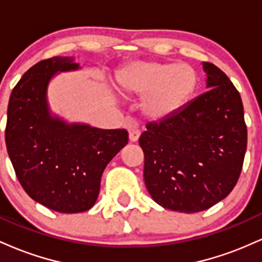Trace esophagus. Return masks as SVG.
Wrapping results in <instances>:
<instances>
[{"label":"esophagus","mask_w":262,"mask_h":262,"mask_svg":"<svg viewBox=\"0 0 262 262\" xmlns=\"http://www.w3.org/2000/svg\"><path fill=\"white\" fill-rule=\"evenodd\" d=\"M140 137V132L139 129H138V125L135 124V123H132L130 125H129V140L130 141H138Z\"/></svg>","instance_id":"obj_1"}]
</instances>
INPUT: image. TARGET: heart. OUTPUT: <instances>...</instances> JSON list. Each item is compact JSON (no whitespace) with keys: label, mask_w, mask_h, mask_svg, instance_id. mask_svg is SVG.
<instances>
[{"label":"heart","mask_w":262,"mask_h":262,"mask_svg":"<svg viewBox=\"0 0 262 262\" xmlns=\"http://www.w3.org/2000/svg\"><path fill=\"white\" fill-rule=\"evenodd\" d=\"M197 74L189 65L169 61H138L117 74V87L127 97H143L141 110L161 121L179 112L197 87Z\"/></svg>","instance_id":"b5f03b06"}]
</instances>
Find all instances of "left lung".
<instances>
[{
	"mask_svg": "<svg viewBox=\"0 0 262 262\" xmlns=\"http://www.w3.org/2000/svg\"><path fill=\"white\" fill-rule=\"evenodd\" d=\"M202 68L207 91L169 118L149 123L139 138L150 196L181 213L208 209L230 193L248 141L237 90L215 65Z\"/></svg>",
	"mask_w": 262,
	"mask_h": 262,
	"instance_id": "8db88e82",
	"label": "left lung"
}]
</instances>
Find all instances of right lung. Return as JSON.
<instances>
[{
  "label": "right lung",
  "instance_id": "add662e5",
  "mask_svg": "<svg viewBox=\"0 0 262 262\" xmlns=\"http://www.w3.org/2000/svg\"><path fill=\"white\" fill-rule=\"evenodd\" d=\"M79 69L73 56L41 60L18 81L7 108L6 146L18 181L35 202L60 213L93 207L108 162L128 144L125 129L69 123L52 113L50 81Z\"/></svg>",
  "mask_w": 262,
  "mask_h": 262
}]
</instances>
